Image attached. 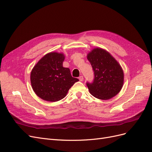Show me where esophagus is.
<instances>
[{"instance_id":"1","label":"esophagus","mask_w":152,"mask_h":152,"mask_svg":"<svg viewBox=\"0 0 152 152\" xmlns=\"http://www.w3.org/2000/svg\"><path fill=\"white\" fill-rule=\"evenodd\" d=\"M79 80L80 81H83V80H84V77H83V76L82 75H81V76H80L79 77Z\"/></svg>"}]
</instances>
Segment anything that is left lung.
Listing matches in <instances>:
<instances>
[{
    "label": "left lung",
    "instance_id": "left-lung-1",
    "mask_svg": "<svg viewBox=\"0 0 152 152\" xmlns=\"http://www.w3.org/2000/svg\"><path fill=\"white\" fill-rule=\"evenodd\" d=\"M94 71V80L87 82L90 93L100 99H109L116 96L124 84V72L119 63L107 50L95 48L87 54Z\"/></svg>",
    "mask_w": 152,
    "mask_h": 152
}]
</instances>
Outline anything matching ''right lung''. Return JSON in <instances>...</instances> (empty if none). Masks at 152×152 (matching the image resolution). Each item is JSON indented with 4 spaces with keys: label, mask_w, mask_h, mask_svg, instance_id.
Returning <instances> with one entry per match:
<instances>
[{
    "label": "right lung",
    "mask_w": 152,
    "mask_h": 152,
    "mask_svg": "<svg viewBox=\"0 0 152 152\" xmlns=\"http://www.w3.org/2000/svg\"><path fill=\"white\" fill-rule=\"evenodd\" d=\"M65 56L49 53L41 58L32 69V89L39 98L48 102H58L66 96L68 90L79 80L72 77L68 68L63 66Z\"/></svg>",
    "instance_id": "obj_1"
}]
</instances>
